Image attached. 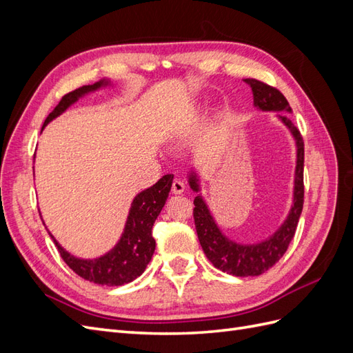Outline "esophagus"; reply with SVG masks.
Returning <instances> with one entry per match:
<instances>
[{
	"label": "esophagus",
	"instance_id": "1",
	"mask_svg": "<svg viewBox=\"0 0 353 353\" xmlns=\"http://www.w3.org/2000/svg\"><path fill=\"white\" fill-rule=\"evenodd\" d=\"M184 190H185V185H184L183 181H181V179H174V183H172V193H174V194H183Z\"/></svg>",
	"mask_w": 353,
	"mask_h": 353
}]
</instances>
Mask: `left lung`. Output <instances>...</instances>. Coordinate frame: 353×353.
<instances>
[{"mask_svg":"<svg viewBox=\"0 0 353 353\" xmlns=\"http://www.w3.org/2000/svg\"><path fill=\"white\" fill-rule=\"evenodd\" d=\"M250 85L253 94V105L262 112H284L279 113V119L288 128L296 143V170H294V188H293V205L287 218L272 236L261 243L241 244L232 241L221 231L216 221L213 219L209 206L201 194L194 199V223L197 237L206 258L215 268L236 276H256L279 262L285 253L288 244L293 240L297 228L299 218L303 209V138L299 132L290 117L285 113H292V108L284 95L274 87H270L258 79H243ZM190 188L200 193L199 178L194 170L188 176Z\"/></svg>","mask_w":353,"mask_h":353,"instance_id":"8db88e82","label":"left lung"}]
</instances>
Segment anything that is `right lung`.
<instances>
[{
    "label": "right lung",
    "mask_w": 353,
    "mask_h": 353,
    "mask_svg": "<svg viewBox=\"0 0 353 353\" xmlns=\"http://www.w3.org/2000/svg\"><path fill=\"white\" fill-rule=\"evenodd\" d=\"M108 85H112L109 79H101L92 85H83V87L66 94L65 97H61L56 109L47 116L42 130L52 119H56L63 112H66L73 103H77L85 94L97 91L103 87H108ZM172 179L174 175L168 174L160 178L153 187L141 191L134 197L121 240L117 241L112 250L100 256V258H74L73 254L61 248L51 232H48L52 241L56 243L63 261L83 280L95 284L123 285L134 281L137 276H140L145 271L148 262L152 261L156 249L152 228L160 210L165 206L170 187H172Z\"/></svg>",
    "instance_id": "right-lung-1"
}]
</instances>
